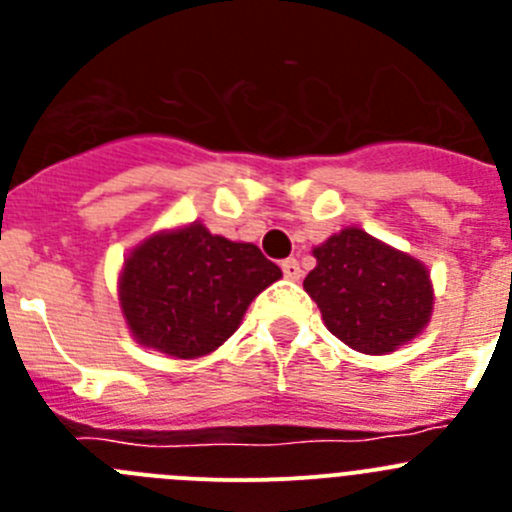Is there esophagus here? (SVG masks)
<instances>
[{
  "label": "esophagus",
  "instance_id": "esophagus-1",
  "mask_svg": "<svg viewBox=\"0 0 512 512\" xmlns=\"http://www.w3.org/2000/svg\"><path fill=\"white\" fill-rule=\"evenodd\" d=\"M282 271H284V277L292 279V282H297V279L302 277L300 261H297V259H287V261H282Z\"/></svg>",
  "mask_w": 512,
  "mask_h": 512
}]
</instances>
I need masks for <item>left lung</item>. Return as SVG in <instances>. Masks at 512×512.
<instances>
[{
	"mask_svg": "<svg viewBox=\"0 0 512 512\" xmlns=\"http://www.w3.org/2000/svg\"><path fill=\"white\" fill-rule=\"evenodd\" d=\"M318 266L305 292L328 330L361 354H390L431 320L433 287L420 261L359 228L330 235L312 251Z\"/></svg>",
	"mask_w": 512,
	"mask_h": 512,
	"instance_id": "obj_1",
	"label": "left lung"
}]
</instances>
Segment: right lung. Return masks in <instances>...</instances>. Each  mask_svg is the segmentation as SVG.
Listing matches in <instances>:
<instances>
[{"instance_id": "obj_1", "label": "right lung", "mask_w": 512, "mask_h": 512, "mask_svg": "<svg viewBox=\"0 0 512 512\" xmlns=\"http://www.w3.org/2000/svg\"><path fill=\"white\" fill-rule=\"evenodd\" d=\"M279 277L259 246L194 223L153 235L125 259L122 315L143 346L194 359L228 341L253 297Z\"/></svg>"}]
</instances>
